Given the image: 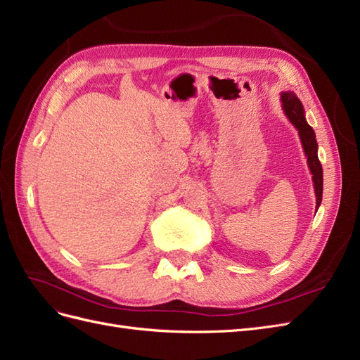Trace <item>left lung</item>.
Masks as SVG:
<instances>
[{
  "instance_id": "1",
  "label": "left lung",
  "mask_w": 360,
  "mask_h": 360,
  "mask_svg": "<svg viewBox=\"0 0 360 360\" xmlns=\"http://www.w3.org/2000/svg\"><path fill=\"white\" fill-rule=\"evenodd\" d=\"M281 102H282V110H284L285 115L294 124V127L299 130V136L302 141L304 155L308 158V167L312 174L315 197H317L315 202H317V209H319L321 204V197H323V168L317 155V150H319L317 139H315L312 127L308 124L307 118H304L303 105L297 99V96L292 91H282Z\"/></svg>"
}]
</instances>
